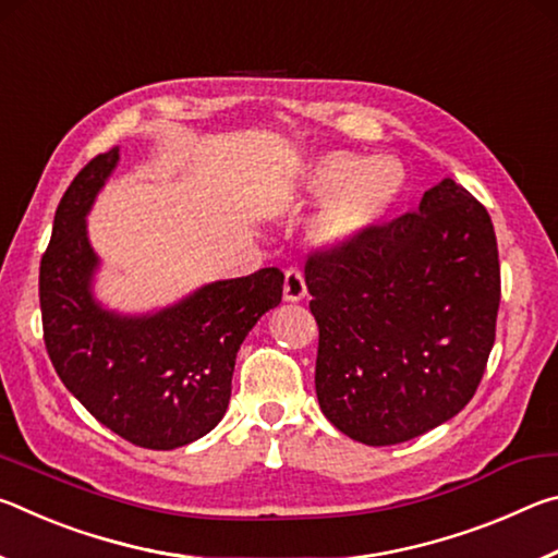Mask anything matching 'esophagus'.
<instances>
[{
  "instance_id": "34e87169",
  "label": "esophagus",
  "mask_w": 558,
  "mask_h": 558,
  "mask_svg": "<svg viewBox=\"0 0 558 558\" xmlns=\"http://www.w3.org/2000/svg\"><path fill=\"white\" fill-rule=\"evenodd\" d=\"M307 295V286H305V278H302V272L290 268L286 272V282H282V300L286 302H300L305 300Z\"/></svg>"
}]
</instances>
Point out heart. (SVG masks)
Segmentation results:
<instances>
[{"mask_svg":"<svg viewBox=\"0 0 558 558\" xmlns=\"http://www.w3.org/2000/svg\"><path fill=\"white\" fill-rule=\"evenodd\" d=\"M405 169L391 155L364 157L349 149L307 159L276 194L278 204L323 202L310 239L323 251H344L364 241L399 204Z\"/></svg>","mask_w":558,"mask_h":558,"instance_id":"obj_1","label":"heart"}]
</instances>
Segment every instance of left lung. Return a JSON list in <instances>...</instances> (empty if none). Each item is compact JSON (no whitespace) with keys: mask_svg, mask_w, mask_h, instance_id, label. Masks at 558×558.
Listing matches in <instances>:
<instances>
[{"mask_svg":"<svg viewBox=\"0 0 558 558\" xmlns=\"http://www.w3.org/2000/svg\"><path fill=\"white\" fill-rule=\"evenodd\" d=\"M319 327L315 389L329 423L364 446H396L465 409L495 344L493 221L456 179L418 211L352 248L310 258Z\"/></svg>","mask_w":558,"mask_h":558,"instance_id":"left-lung-1","label":"left lung"}]
</instances>
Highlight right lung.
<instances>
[{"mask_svg":"<svg viewBox=\"0 0 558 558\" xmlns=\"http://www.w3.org/2000/svg\"><path fill=\"white\" fill-rule=\"evenodd\" d=\"M120 147L81 169L53 216L41 258L44 342L65 389L120 438L174 450L219 426L231 399L235 354L268 310L282 272L260 268L214 280L162 307L125 313L96 295L102 260L88 214L118 169Z\"/></svg>","mask_w":558,"mask_h":558,"instance_id":"1","label":"right lung"}]
</instances>
